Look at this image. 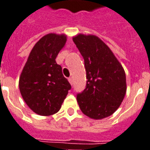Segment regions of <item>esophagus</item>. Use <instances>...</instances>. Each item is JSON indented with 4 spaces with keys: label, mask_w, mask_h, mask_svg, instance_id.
Wrapping results in <instances>:
<instances>
[{
    "label": "esophagus",
    "mask_w": 150,
    "mask_h": 150,
    "mask_svg": "<svg viewBox=\"0 0 150 150\" xmlns=\"http://www.w3.org/2000/svg\"><path fill=\"white\" fill-rule=\"evenodd\" d=\"M68 80H69V82H70L71 85L73 84V79H72V77H70V78L68 79Z\"/></svg>",
    "instance_id": "esophagus-1"
}]
</instances>
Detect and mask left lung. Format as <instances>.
Masks as SVG:
<instances>
[{
  "label": "left lung",
  "mask_w": 150,
  "mask_h": 150,
  "mask_svg": "<svg viewBox=\"0 0 150 150\" xmlns=\"http://www.w3.org/2000/svg\"><path fill=\"white\" fill-rule=\"evenodd\" d=\"M85 60L86 86L77 94V102L85 115L101 120L120 107L126 93V77L110 49L96 35L73 38Z\"/></svg>",
  "instance_id": "obj_1"
}]
</instances>
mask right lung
Segmentation results:
<instances>
[{
    "instance_id": "1",
    "label": "right lung",
    "mask_w": 150,
    "mask_h": 150,
    "mask_svg": "<svg viewBox=\"0 0 150 150\" xmlns=\"http://www.w3.org/2000/svg\"><path fill=\"white\" fill-rule=\"evenodd\" d=\"M66 41L65 35L48 34L31 50L19 80L21 96L30 110L48 116L59 110L71 85L55 61Z\"/></svg>"
}]
</instances>
